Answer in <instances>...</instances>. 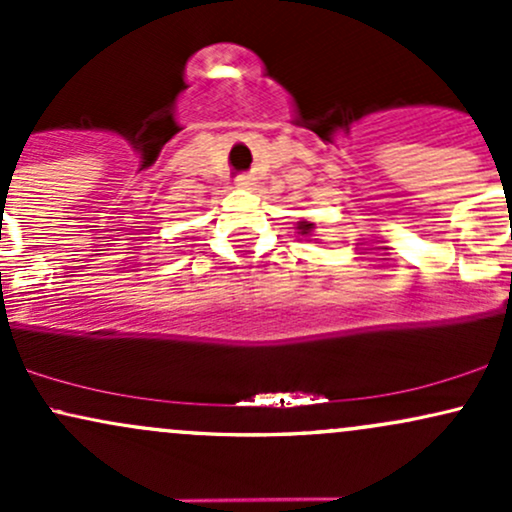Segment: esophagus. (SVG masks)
I'll return each mask as SVG.
<instances>
[{"label":"esophagus","instance_id":"1","mask_svg":"<svg viewBox=\"0 0 512 512\" xmlns=\"http://www.w3.org/2000/svg\"><path fill=\"white\" fill-rule=\"evenodd\" d=\"M236 185H238V187H250V185H252V178H250V175H238Z\"/></svg>","mask_w":512,"mask_h":512}]
</instances>
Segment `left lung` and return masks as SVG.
<instances>
[{
  "mask_svg": "<svg viewBox=\"0 0 512 512\" xmlns=\"http://www.w3.org/2000/svg\"><path fill=\"white\" fill-rule=\"evenodd\" d=\"M298 228H301V231H303V233H308V231H310V228H313V223H301V226H298Z\"/></svg>",
  "mask_w": 512,
  "mask_h": 512,
  "instance_id": "left-lung-1",
  "label": "left lung"
}]
</instances>
